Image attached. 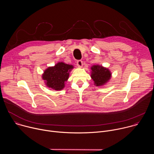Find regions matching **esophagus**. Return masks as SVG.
Returning a JSON list of instances; mask_svg holds the SVG:
<instances>
[{"label":"esophagus","instance_id":"obj_1","mask_svg":"<svg viewBox=\"0 0 154 154\" xmlns=\"http://www.w3.org/2000/svg\"><path fill=\"white\" fill-rule=\"evenodd\" d=\"M77 66L79 68H82L83 66V62L82 60H78L77 61Z\"/></svg>","mask_w":154,"mask_h":154}]
</instances>
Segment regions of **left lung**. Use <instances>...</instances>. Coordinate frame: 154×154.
I'll use <instances>...</instances> for the list:
<instances>
[{"mask_svg":"<svg viewBox=\"0 0 154 154\" xmlns=\"http://www.w3.org/2000/svg\"><path fill=\"white\" fill-rule=\"evenodd\" d=\"M91 77L94 81L96 86L105 85L112 77V73L108 68L99 64L93 65L91 67Z\"/></svg>","mask_w":154,"mask_h":154,"instance_id":"left-lung-1","label":"left lung"}]
</instances>
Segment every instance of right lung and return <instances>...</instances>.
Segmentation results:
<instances>
[{
  "mask_svg": "<svg viewBox=\"0 0 154 154\" xmlns=\"http://www.w3.org/2000/svg\"><path fill=\"white\" fill-rule=\"evenodd\" d=\"M74 68V66L58 62L54 66H50L44 71L42 75V80L46 85L56 91L62 90L65 86V82L69 77V72Z\"/></svg>",
  "mask_w": 154,
  "mask_h": 154,
  "instance_id": "1",
  "label": "right lung"
}]
</instances>
